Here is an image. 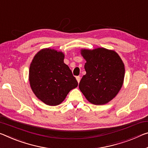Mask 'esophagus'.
<instances>
[{
	"label": "esophagus",
	"mask_w": 148,
	"mask_h": 148,
	"mask_svg": "<svg viewBox=\"0 0 148 148\" xmlns=\"http://www.w3.org/2000/svg\"><path fill=\"white\" fill-rule=\"evenodd\" d=\"M76 78L77 79V82H78V83H79V82H80V76H76Z\"/></svg>",
	"instance_id": "34e87169"
}]
</instances>
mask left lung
<instances>
[{
	"instance_id": "left-lung-1",
	"label": "left lung",
	"mask_w": 148,
	"mask_h": 148,
	"mask_svg": "<svg viewBox=\"0 0 148 148\" xmlns=\"http://www.w3.org/2000/svg\"><path fill=\"white\" fill-rule=\"evenodd\" d=\"M86 71L79 88L92 104L104 105L120 91L125 78V65L115 51L105 48L82 49Z\"/></svg>"
}]
</instances>
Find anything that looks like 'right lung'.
Listing matches in <instances>:
<instances>
[{
    "mask_svg": "<svg viewBox=\"0 0 148 148\" xmlns=\"http://www.w3.org/2000/svg\"><path fill=\"white\" fill-rule=\"evenodd\" d=\"M64 57L62 52L45 49L36 54L30 64L32 90L38 99L51 106L61 103L69 91L78 86Z\"/></svg>",
    "mask_w": 148,
    "mask_h": 148,
    "instance_id": "1",
    "label": "right lung"
}]
</instances>
